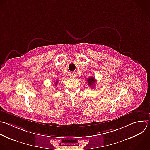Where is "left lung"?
<instances>
[{"label": "left lung", "mask_w": 150, "mask_h": 150, "mask_svg": "<svg viewBox=\"0 0 150 150\" xmlns=\"http://www.w3.org/2000/svg\"><path fill=\"white\" fill-rule=\"evenodd\" d=\"M87 83H88V84L89 85V86L90 87L93 88L95 86V84L96 83V81L94 77H90L88 79Z\"/></svg>", "instance_id": "left-lung-1"}]
</instances>
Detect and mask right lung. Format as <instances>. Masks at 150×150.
<instances>
[{"label":"right lung","instance_id":"right-lung-1","mask_svg":"<svg viewBox=\"0 0 150 150\" xmlns=\"http://www.w3.org/2000/svg\"><path fill=\"white\" fill-rule=\"evenodd\" d=\"M57 83H58V81H56L55 83H54V84H55V85H57Z\"/></svg>","mask_w":150,"mask_h":150}]
</instances>
